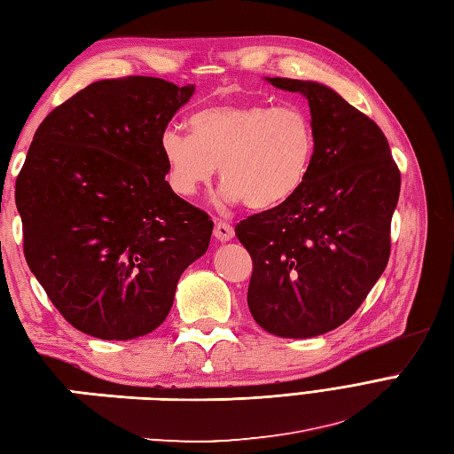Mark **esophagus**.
<instances>
[{"mask_svg": "<svg viewBox=\"0 0 454 454\" xmlns=\"http://www.w3.org/2000/svg\"><path fill=\"white\" fill-rule=\"evenodd\" d=\"M233 235H235L233 227L225 223V221H217L214 229V237L219 240V243H227V240L233 239Z\"/></svg>", "mask_w": 454, "mask_h": 454, "instance_id": "34e87169", "label": "esophagus"}]
</instances>
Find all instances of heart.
<instances>
[{"label":"heart","mask_w":454,"mask_h":454,"mask_svg":"<svg viewBox=\"0 0 454 454\" xmlns=\"http://www.w3.org/2000/svg\"><path fill=\"white\" fill-rule=\"evenodd\" d=\"M188 126L192 136L167 128L159 139L168 184L180 196H194L219 167L221 201L274 209L305 184L317 153L315 126L295 105H214Z\"/></svg>","instance_id":"heart-1"}]
</instances>
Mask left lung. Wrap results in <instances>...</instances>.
Segmentation results:
<instances>
[{
  "label": "left lung",
  "mask_w": 454,
  "mask_h": 454,
  "mask_svg": "<svg viewBox=\"0 0 454 454\" xmlns=\"http://www.w3.org/2000/svg\"><path fill=\"white\" fill-rule=\"evenodd\" d=\"M266 82L309 100L317 153L294 198L235 227L253 258L247 301L270 334L315 338L344 325L385 271L400 170L382 129L334 89Z\"/></svg>",
  "instance_id": "8db88e82"
}]
</instances>
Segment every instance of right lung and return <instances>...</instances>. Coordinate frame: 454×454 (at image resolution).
<instances>
[{"label":"right lung","mask_w":454,"mask_h":454,"mask_svg":"<svg viewBox=\"0 0 454 454\" xmlns=\"http://www.w3.org/2000/svg\"><path fill=\"white\" fill-rule=\"evenodd\" d=\"M159 77L105 79L38 126L15 183L25 258L74 328L134 340L163 325L214 221L165 180L159 139L194 95Z\"/></svg>","instance_id":"obj_1"}]
</instances>
